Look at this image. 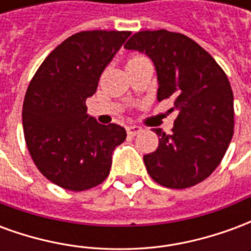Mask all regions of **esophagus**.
<instances>
[{
    "label": "esophagus",
    "mask_w": 251,
    "mask_h": 251,
    "mask_svg": "<svg viewBox=\"0 0 251 251\" xmlns=\"http://www.w3.org/2000/svg\"><path fill=\"white\" fill-rule=\"evenodd\" d=\"M126 131H127V134H130V136H136V134H140L142 131V129L140 126L133 125V126H127L126 127Z\"/></svg>",
    "instance_id": "obj_1"
}]
</instances>
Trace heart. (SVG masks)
<instances>
[{
  "instance_id": "1",
  "label": "heart",
  "mask_w": 251,
  "mask_h": 251,
  "mask_svg": "<svg viewBox=\"0 0 251 251\" xmlns=\"http://www.w3.org/2000/svg\"><path fill=\"white\" fill-rule=\"evenodd\" d=\"M140 57H142V56H133V57H130V59H129V62H127V63L133 62V60H137V59H140Z\"/></svg>"
}]
</instances>
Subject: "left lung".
<instances>
[{"mask_svg": "<svg viewBox=\"0 0 251 251\" xmlns=\"http://www.w3.org/2000/svg\"><path fill=\"white\" fill-rule=\"evenodd\" d=\"M126 50L145 52L158 77L157 100L174 99L171 134L153 129L154 152L144 156L149 176L167 188L184 189L210 176L234 134V95L227 75L208 52L188 36L165 29L141 30Z\"/></svg>", "mask_w": 251, "mask_h": 251, "instance_id": "obj_1", "label": "left lung"}]
</instances>
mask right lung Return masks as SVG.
Segmentation results:
<instances>
[{"label": "right lung", "instance_id": "add662e5", "mask_svg": "<svg viewBox=\"0 0 251 251\" xmlns=\"http://www.w3.org/2000/svg\"><path fill=\"white\" fill-rule=\"evenodd\" d=\"M129 30H83L44 59L23 104V127L33 163L53 184L68 191L97 187L110 174L111 154L125 141L120 125H100L86 114V99Z\"/></svg>", "mask_w": 251, "mask_h": 251}]
</instances>
